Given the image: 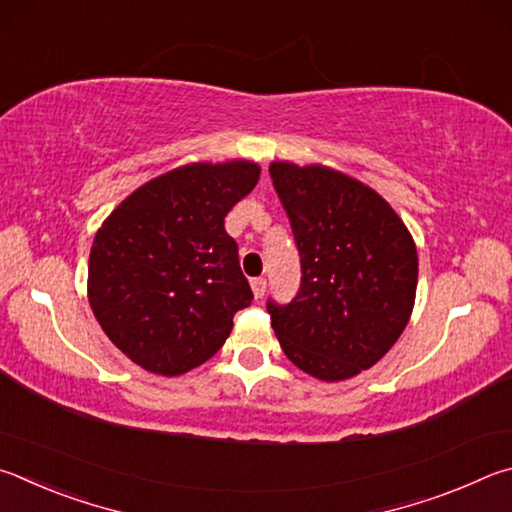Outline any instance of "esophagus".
Listing matches in <instances>:
<instances>
[{"mask_svg":"<svg viewBox=\"0 0 512 512\" xmlns=\"http://www.w3.org/2000/svg\"><path fill=\"white\" fill-rule=\"evenodd\" d=\"M265 290H267V281L263 279V276H258V279H251V292H254L256 299H263Z\"/></svg>","mask_w":512,"mask_h":512,"instance_id":"esophagus-1","label":"esophagus"}]
</instances>
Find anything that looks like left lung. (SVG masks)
<instances>
[{
  "label": "left lung",
  "mask_w": 512,
  "mask_h": 512,
  "mask_svg": "<svg viewBox=\"0 0 512 512\" xmlns=\"http://www.w3.org/2000/svg\"><path fill=\"white\" fill-rule=\"evenodd\" d=\"M272 184L301 256L290 303L267 301L283 353L324 382L382 360L414 310L418 254L387 200L328 166L274 161Z\"/></svg>",
  "instance_id": "1"
}]
</instances>
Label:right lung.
I'll use <instances>...</instances> for the list:
<instances>
[{
    "mask_svg": "<svg viewBox=\"0 0 512 512\" xmlns=\"http://www.w3.org/2000/svg\"><path fill=\"white\" fill-rule=\"evenodd\" d=\"M258 175L245 159L179 166L139 186L96 231L89 306L141 369L182 375L204 364L254 299L224 215Z\"/></svg>",
    "mask_w": 512,
    "mask_h": 512,
    "instance_id": "1",
    "label": "right lung"
}]
</instances>
